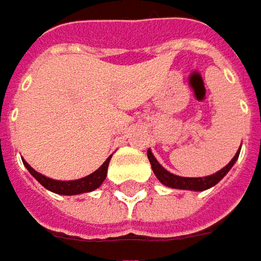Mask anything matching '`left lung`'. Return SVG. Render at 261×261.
Wrapping results in <instances>:
<instances>
[{
	"mask_svg": "<svg viewBox=\"0 0 261 261\" xmlns=\"http://www.w3.org/2000/svg\"><path fill=\"white\" fill-rule=\"evenodd\" d=\"M239 153H241V147L239 150L236 151V154L233 156V159L223 168L220 169L218 172H215L213 175H208V177H199V178H187V177H179L175 174H171L169 171H166L160 163L158 162V159L153 156L151 150L148 148L147 151V156L150 160V165H151V169L154 172V175L158 177V179L166 187H171V189H179V190H192V192H203V190H208L211 187H214L215 184H218L223 178L226 177V174L232 169V166L234 165V162L239 158Z\"/></svg>",
	"mask_w": 261,
	"mask_h": 261,
	"instance_id": "8db88e82",
	"label": "left lung"
}]
</instances>
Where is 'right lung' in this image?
<instances>
[{
	"label": "right lung",
	"instance_id": "right-lung-1",
	"mask_svg": "<svg viewBox=\"0 0 261 261\" xmlns=\"http://www.w3.org/2000/svg\"><path fill=\"white\" fill-rule=\"evenodd\" d=\"M110 160H111V156L103 162L102 166H99V168H98L95 172H92L90 175L80 178V179H71V181H59V179H53V178L46 177V175L37 172V171H35L29 163H27L25 160H23V165L27 166L29 174L35 178L43 187H46L47 190H50V192H53V193H58V195L72 196L82 195V193H89V192L96 190V189L103 182L105 177H107V169H108Z\"/></svg>",
	"mask_w": 261,
	"mask_h": 261
}]
</instances>
